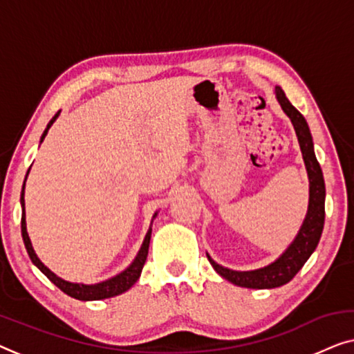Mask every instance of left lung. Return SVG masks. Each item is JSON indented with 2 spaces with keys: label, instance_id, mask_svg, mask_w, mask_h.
Returning a JSON list of instances; mask_svg holds the SVG:
<instances>
[{
  "label": "left lung",
  "instance_id": "8db88e82",
  "mask_svg": "<svg viewBox=\"0 0 354 354\" xmlns=\"http://www.w3.org/2000/svg\"><path fill=\"white\" fill-rule=\"evenodd\" d=\"M276 100L281 105V109L294 126V131L297 134V140H299L301 156H304L305 169L308 174L310 182V198H308V211L304 218V223L297 233L294 241L289 244V248L279 255L274 262L270 265L262 266L257 270L249 271H236L225 268V266L218 265L215 260L207 255L209 262L214 266V270L234 286L248 289H274L279 286L288 284L294 276L299 273L301 266L305 265L310 255L315 252L317 243H319L322 228H324V203H326V185L324 177H322V171L319 162L316 160L315 155V143L313 137H311L308 122L290 104L286 97L284 91L279 86H274Z\"/></svg>",
  "mask_w": 354,
  "mask_h": 354
}]
</instances>
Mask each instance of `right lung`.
Here are the masks:
<instances>
[{
  "label": "right lung",
  "instance_id": "add662e5",
  "mask_svg": "<svg viewBox=\"0 0 354 354\" xmlns=\"http://www.w3.org/2000/svg\"><path fill=\"white\" fill-rule=\"evenodd\" d=\"M59 115H60V111H57L53 120L48 122V127H46L43 136H41L39 143L44 140L46 136H48V131L50 129V126L54 124V121L57 120ZM28 172H30V169H28ZM28 172H27V176H28ZM27 176H25L22 193H20V206H22V222H20V227H22V238H24L25 249H27L28 257L32 259L33 265L37 266V268L44 276H48V279L50 281V283H54L60 290L65 292L66 295L73 297V299H76V300H83V301L104 300V299H110V297L120 295V294H122V292L129 290L132 286L137 283V279L140 278L143 263H145V260H147L148 245H150V239H151V225H150V228H148V232L145 234V239H143V243L140 245L139 252H137V255H136V259L132 260V263L127 266L126 270H122L121 273H118L115 276H111V278L105 279V281H100V283H95V284L70 283V281H65L64 278H60V276L55 274L54 271H50L48 266L41 262L37 252H35L32 241H30L28 232H27V220H25V199H24V196H25V182H27ZM156 215H158V212H155V215H153L151 223H153V220L156 218Z\"/></svg>",
  "mask_w": 354,
  "mask_h": 354
}]
</instances>
